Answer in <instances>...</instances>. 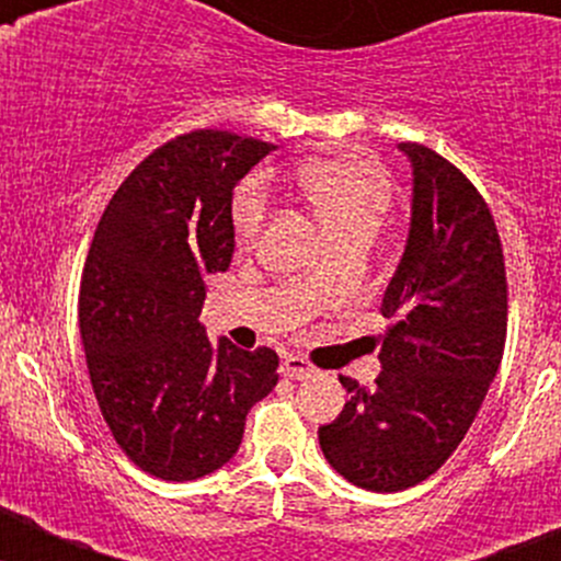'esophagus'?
I'll return each instance as SVG.
<instances>
[{
    "label": "esophagus",
    "mask_w": 561,
    "mask_h": 561,
    "mask_svg": "<svg viewBox=\"0 0 561 561\" xmlns=\"http://www.w3.org/2000/svg\"><path fill=\"white\" fill-rule=\"evenodd\" d=\"M284 376L286 379H309L311 374H314V365H311L309 359H304V356H295L289 354L284 359Z\"/></svg>",
    "instance_id": "obj_1"
}]
</instances>
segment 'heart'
<instances>
[{
	"instance_id": "heart-1",
	"label": "heart",
	"mask_w": 561,
	"mask_h": 561,
	"mask_svg": "<svg viewBox=\"0 0 561 561\" xmlns=\"http://www.w3.org/2000/svg\"><path fill=\"white\" fill-rule=\"evenodd\" d=\"M297 187L331 236L356 227L376 230L393 202V185L385 168L359 153H334L306 162L297 171ZM266 210L270 193L257 176L236 187L230 216L238 244H255L264 230Z\"/></svg>"
}]
</instances>
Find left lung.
<instances>
[{
	"instance_id": "8db88e82",
	"label": "left lung",
	"mask_w": 561,
	"mask_h": 561,
	"mask_svg": "<svg viewBox=\"0 0 561 561\" xmlns=\"http://www.w3.org/2000/svg\"><path fill=\"white\" fill-rule=\"evenodd\" d=\"M399 148L413 162V219L381 300V374L374 388L340 376L351 399L317 430L325 460L368 492L410 489L458 449L508 325L503 244L485 199L433 148Z\"/></svg>"
}]
</instances>
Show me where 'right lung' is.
Instances as JSON below:
<instances>
[{
	"instance_id": "obj_1",
	"label": "right lung",
	"mask_w": 561,
	"mask_h": 561,
	"mask_svg": "<svg viewBox=\"0 0 561 561\" xmlns=\"http://www.w3.org/2000/svg\"><path fill=\"white\" fill-rule=\"evenodd\" d=\"M275 146L199 128L153 148L103 210L78 295L103 421L134 466L196 480L238 453L255 401L277 385L272 348H213L205 277L230 266L232 187Z\"/></svg>"
}]
</instances>
